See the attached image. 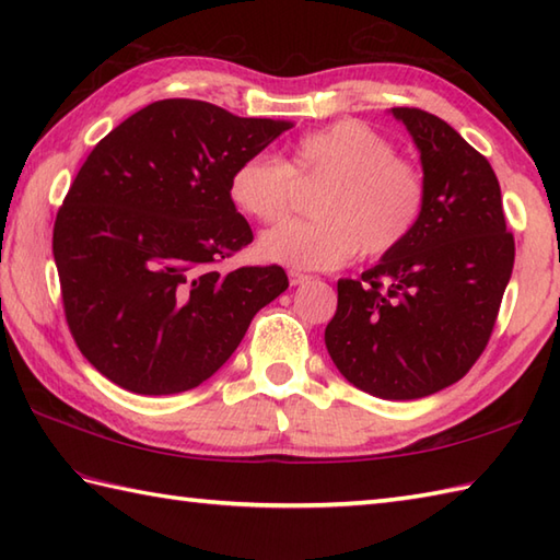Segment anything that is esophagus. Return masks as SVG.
<instances>
[{
    "mask_svg": "<svg viewBox=\"0 0 560 560\" xmlns=\"http://www.w3.org/2000/svg\"><path fill=\"white\" fill-rule=\"evenodd\" d=\"M289 281H291V287H301V283L311 281V277H307V273H301V271H289Z\"/></svg>",
    "mask_w": 560,
    "mask_h": 560,
    "instance_id": "obj_1",
    "label": "esophagus"
}]
</instances>
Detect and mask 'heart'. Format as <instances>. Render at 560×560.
<instances>
[{
  "label": "heart",
  "mask_w": 560,
  "mask_h": 560,
  "mask_svg": "<svg viewBox=\"0 0 560 560\" xmlns=\"http://www.w3.org/2000/svg\"><path fill=\"white\" fill-rule=\"evenodd\" d=\"M361 120H339L293 141L287 163L255 153L229 177L231 205L259 223L291 207L293 180L323 183L311 201L313 221H283L257 241V255L291 269H335L361 253L385 257L419 225L428 183L413 161Z\"/></svg>",
  "instance_id": "b5f03b06"
}]
</instances>
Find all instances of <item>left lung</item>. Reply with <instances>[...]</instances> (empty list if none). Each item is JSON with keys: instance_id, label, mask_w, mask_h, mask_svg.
Instances as JSON below:
<instances>
[{"instance_id": "1", "label": "left lung", "mask_w": 560, "mask_h": 560, "mask_svg": "<svg viewBox=\"0 0 560 560\" xmlns=\"http://www.w3.org/2000/svg\"><path fill=\"white\" fill-rule=\"evenodd\" d=\"M392 115L421 153L425 211L395 253L361 279H339L325 343L339 373L368 395L421 399L457 383L483 353L515 241L491 163L431 113Z\"/></svg>"}]
</instances>
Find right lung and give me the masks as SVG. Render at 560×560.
<instances>
[{"label": "right lung", "instance_id": "right-lung-1", "mask_svg": "<svg viewBox=\"0 0 560 560\" xmlns=\"http://www.w3.org/2000/svg\"><path fill=\"white\" fill-rule=\"evenodd\" d=\"M291 127L168 98L89 153L57 211L52 255L71 337L110 383L137 395L201 385L289 289L279 265H219L253 243L229 199L233 168Z\"/></svg>", "mask_w": 560, "mask_h": 560}]
</instances>
